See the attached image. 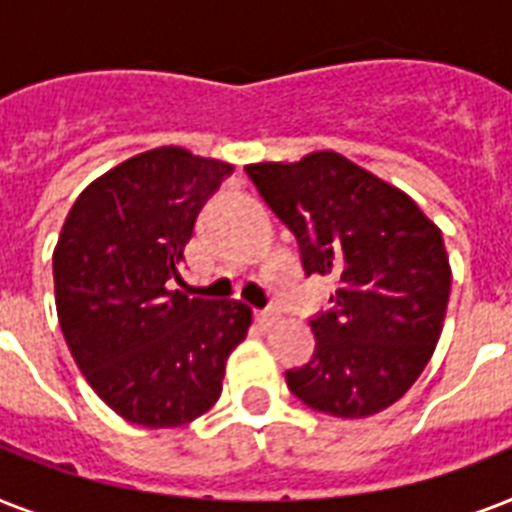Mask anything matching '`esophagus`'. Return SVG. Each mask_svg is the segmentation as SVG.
Wrapping results in <instances>:
<instances>
[{
	"mask_svg": "<svg viewBox=\"0 0 512 512\" xmlns=\"http://www.w3.org/2000/svg\"><path fill=\"white\" fill-rule=\"evenodd\" d=\"M255 319L257 324H263V327H271L276 321L281 319V313L276 308H268V311H255Z\"/></svg>",
	"mask_w": 512,
	"mask_h": 512,
	"instance_id": "obj_1",
	"label": "esophagus"
}]
</instances>
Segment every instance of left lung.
<instances>
[{"instance_id":"8db88e82","label":"left lung","mask_w":512,"mask_h":512,"mask_svg":"<svg viewBox=\"0 0 512 512\" xmlns=\"http://www.w3.org/2000/svg\"><path fill=\"white\" fill-rule=\"evenodd\" d=\"M295 233L305 273H332V311L311 321L313 358L287 385L316 412L361 420L412 388L441 337L452 268L441 228L401 188L335 151L247 164Z\"/></svg>"}]
</instances>
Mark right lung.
<instances>
[{"label": "right lung", "mask_w": 512, "mask_h": 512, "mask_svg": "<svg viewBox=\"0 0 512 512\" xmlns=\"http://www.w3.org/2000/svg\"><path fill=\"white\" fill-rule=\"evenodd\" d=\"M231 170L151 148L92 180L66 215L52 252L60 329L90 388L127 422L177 428L209 412L252 327L239 300L164 287L180 279L196 217Z\"/></svg>", "instance_id": "add662e5"}]
</instances>
